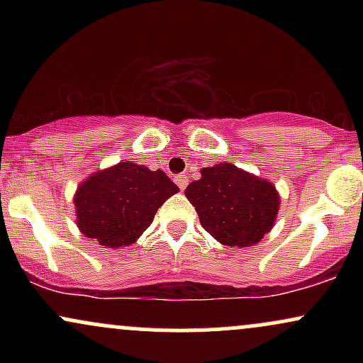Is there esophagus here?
<instances>
[{"label": "esophagus", "mask_w": 363, "mask_h": 363, "mask_svg": "<svg viewBox=\"0 0 363 363\" xmlns=\"http://www.w3.org/2000/svg\"><path fill=\"white\" fill-rule=\"evenodd\" d=\"M174 181H176V184L179 186V189H181V191L186 189V186H187V177L186 176L179 174V176H176V179H174Z\"/></svg>", "instance_id": "1"}]
</instances>
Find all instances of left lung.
I'll list each match as a JSON object with an SVG mask.
<instances>
[{"instance_id": "8db88e82", "label": "left lung", "mask_w": 363, "mask_h": 363, "mask_svg": "<svg viewBox=\"0 0 363 363\" xmlns=\"http://www.w3.org/2000/svg\"><path fill=\"white\" fill-rule=\"evenodd\" d=\"M203 228L225 245L257 244L277 220V189L264 179L237 169L230 162L201 170V179L186 187Z\"/></svg>"}]
</instances>
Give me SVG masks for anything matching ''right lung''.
<instances>
[{
    "label": "right lung",
    "mask_w": 363,
    "mask_h": 363,
    "mask_svg": "<svg viewBox=\"0 0 363 363\" xmlns=\"http://www.w3.org/2000/svg\"><path fill=\"white\" fill-rule=\"evenodd\" d=\"M179 187L162 170L121 162L86 179L74 194L77 223L89 239L123 247L150 227L157 210Z\"/></svg>",
    "instance_id": "add662e5"
}]
</instances>
